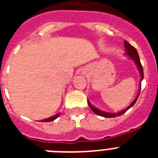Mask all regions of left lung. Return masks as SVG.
I'll return each instance as SVG.
<instances>
[{"instance_id": "left-lung-1", "label": "left lung", "mask_w": 158, "mask_h": 158, "mask_svg": "<svg viewBox=\"0 0 158 158\" xmlns=\"http://www.w3.org/2000/svg\"><path fill=\"white\" fill-rule=\"evenodd\" d=\"M124 47H125V51H126V53H125V55L129 57L130 58L133 60L134 62H135V65H136L137 68L139 69V73H140V76H141V80H140V86H139V93H138V95L135 97V100H134L129 106H128L127 108H125L124 110H122V111H118V112L116 113H110V112H105V111H103L101 110L98 109V108H96L94 106H93L91 104V103L88 100V104H89V107L92 109V111H93L94 113H96V115H100V116L105 117V118H114V117H117V116H120L122 115L123 114L126 112L128 109H130L131 107H133L134 104H135V102L137 101L138 98H139V94H140V90H141V82L143 80V77H144V75H143V69H142V64L140 62V58H139V54H138V51H137L136 49L133 47V46H131L130 43H128L127 41H124Z\"/></svg>"}]
</instances>
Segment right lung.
<instances>
[{
    "instance_id": "right-lung-1",
    "label": "right lung",
    "mask_w": 158,
    "mask_h": 158,
    "mask_svg": "<svg viewBox=\"0 0 158 158\" xmlns=\"http://www.w3.org/2000/svg\"><path fill=\"white\" fill-rule=\"evenodd\" d=\"M59 115H60V113H58V114H56V115H53V116H51V117H49V118H45V119H42V120H40V121H41V122H51V121L54 120V119H56V118H58Z\"/></svg>"
}]
</instances>
